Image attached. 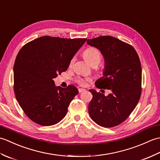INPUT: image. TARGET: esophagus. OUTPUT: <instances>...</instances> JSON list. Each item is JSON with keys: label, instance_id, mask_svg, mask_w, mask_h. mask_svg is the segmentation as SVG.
Segmentation results:
<instances>
[{"label": "esophagus", "instance_id": "obj_1", "mask_svg": "<svg viewBox=\"0 0 160 160\" xmlns=\"http://www.w3.org/2000/svg\"><path fill=\"white\" fill-rule=\"evenodd\" d=\"M86 90L84 89H78V91H79V93H82L83 91H85Z\"/></svg>", "mask_w": 160, "mask_h": 160}]
</instances>
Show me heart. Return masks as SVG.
<instances>
[{
    "label": "heart",
    "instance_id": "b5f03b06",
    "mask_svg": "<svg viewBox=\"0 0 160 160\" xmlns=\"http://www.w3.org/2000/svg\"><path fill=\"white\" fill-rule=\"evenodd\" d=\"M83 55L85 58V59L88 61L91 66H97L101 62L102 56L100 52L99 49H98L96 47H89L87 48L83 53ZM74 62V58L71 60L69 66H71ZM91 80L89 78H84L81 77H78L76 80V82L80 86H86L88 82H89Z\"/></svg>",
    "mask_w": 160,
    "mask_h": 160
}]
</instances>
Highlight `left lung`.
Returning a JSON list of instances; mask_svg holds the SVG:
<instances>
[{
    "mask_svg": "<svg viewBox=\"0 0 160 160\" xmlns=\"http://www.w3.org/2000/svg\"><path fill=\"white\" fill-rule=\"evenodd\" d=\"M87 44L99 49L104 58L103 77L90 89L93 98L89 105L91 118L101 127L111 128L124 122L136 107L142 93V67L136 51L129 44L115 37L102 36L88 39Z\"/></svg>",
    "mask_w": 160,
    "mask_h": 160,
    "instance_id": "8db88e82",
    "label": "left lung"
}]
</instances>
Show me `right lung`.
I'll use <instances>...</instances> for the list:
<instances>
[{
	"mask_svg": "<svg viewBox=\"0 0 160 160\" xmlns=\"http://www.w3.org/2000/svg\"><path fill=\"white\" fill-rule=\"evenodd\" d=\"M87 38L45 36L25 44L13 66V91L24 113L42 126L62 120L78 93L76 87H56L53 78L67 71Z\"/></svg>",
	"mask_w": 160,
	"mask_h": 160,
	"instance_id": "obj_1",
	"label": "right lung"
}]
</instances>
